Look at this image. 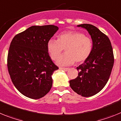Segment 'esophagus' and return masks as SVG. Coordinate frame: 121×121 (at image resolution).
Returning <instances> with one entry per match:
<instances>
[{
  "label": "esophagus",
  "instance_id": "esophagus-1",
  "mask_svg": "<svg viewBox=\"0 0 121 121\" xmlns=\"http://www.w3.org/2000/svg\"><path fill=\"white\" fill-rule=\"evenodd\" d=\"M60 69H62V70H64V71H68L69 70V68H61V67H60Z\"/></svg>",
  "mask_w": 121,
  "mask_h": 121
}]
</instances>
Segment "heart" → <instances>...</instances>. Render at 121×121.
Returning <instances> with one entry per match:
<instances>
[{"label": "heart", "instance_id": "b5f03b06", "mask_svg": "<svg viewBox=\"0 0 121 121\" xmlns=\"http://www.w3.org/2000/svg\"><path fill=\"white\" fill-rule=\"evenodd\" d=\"M92 41L83 33L69 31L58 35L57 40L50 39L47 44L48 53L53 60H56L63 49L66 54L57 60L60 66H69L76 62L82 63L88 59L92 50Z\"/></svg>", "mask_w": 121, "mask_h": 121}]
</instances>
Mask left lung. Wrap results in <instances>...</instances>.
<instances>
[{
  "mask_svg": "<svg viewBox=\"0 0 121 121\" xmlns=\"http://www.w3.org/2000/svg\"><path fill=\"white\" fill-rule=\"evenodd\" d=\"M86 29L92 40L90 56L77 68V77L69 81L73 91L83 97H90L101 91L110 78L114 65L111 42L106 35L91 24L77 26Z\"/></svg>",
  "mask_w": 121,
  "mask_h": 121,
  "instance_id": "obj_1",
  "label": "left lung"
}]
</instances>
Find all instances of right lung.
Instances as JSON below:
<instances>
[{"label": "right lung", "mask_w": 121, "mask_h": 121, "mask_svg": "<svg viewBox=\"0 0 121 121\" xmlns=\"http://www.w3.org/2000/svg\"><path fill=\"white\" fill-rule=\"evenodd\" d=\"M58 30L53 25L31 26L11 41L8 72L14 86L26 97L38 99L52 88V75L58 67L49 56L47 44Z\"/></svg>", "instance_id": "1"}]
</instances>
